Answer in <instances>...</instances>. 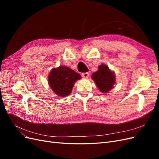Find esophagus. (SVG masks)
I'll use <instances>...</instances> for the list:
<instances>
[{
	"instance_id": "obj_1",
	"label": "esophagus",
	"mask_w": 159,
	"mask_h": 159,
	"mask_svg": "<svg viewBox=\"0 0 159 159\" xmlns=\"http://www.w3.org/2000/svg\"><path fill=\"white\" fill-rule=\"evenodd\" d=\"M81 75H82V77L84 78H88L89 77V73L88 72H85V73L81 74Z\"/></svg>"
}]
</instances>
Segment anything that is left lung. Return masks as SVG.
Segmentation results:
<instances>
[{"label":"left lung","instance_id":"8db88e82","mask_svg":"<svg viewBox=\"0 0 159 159\" xmlns=\"http://www.w3.org/2000/svg\"><path fill=\"white\" fill-rule=\"evenodd\" d=\"M91 78L94 80L98 89L103 93L111 89L115 83V73L111 71L105 64L100 65L98 71L94 72Z\"/></svg>","mask_w":159,"mask_h":159}]
</instances>
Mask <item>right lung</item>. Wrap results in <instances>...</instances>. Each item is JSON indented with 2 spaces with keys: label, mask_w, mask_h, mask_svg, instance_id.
Listing matches in <instances>:
<instances>
[{
  "label": "right lung",
  "mask_w": 159,
  "mask_h": 159,
  "mask_svg": "<svg viewBox=\"0 0 159 159\" xmlns=\"http://www.w3.org/2000/svg\"><path fill=\"white\" fill-rule=\"evenodd\" d=\"M81 75L66 66L53 68L48 76V84L54 92L60 97L69 95L77 80Z\"/></svg>",
  "instance_id": "1"
}]
</instances>
